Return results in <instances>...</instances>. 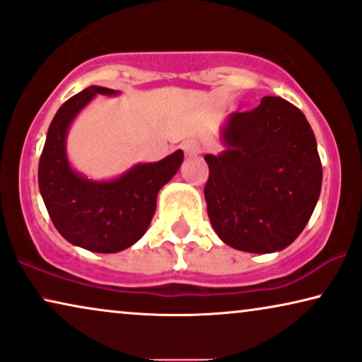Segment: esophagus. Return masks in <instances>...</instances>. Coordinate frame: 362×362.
<instances>
[{"label": "esophagus", "mask_w": 362, "mask_h": 362, "mask_svg": "<svg viewBox=\"0 0 362 362\" xmlns=\"http://www.w3.org/2000/svg\"><path fill=\"white\" fill-rule=\"evenodd\" d=\"M182 148H184L187 157H194L199 156V153L204 151V146H202V142L197 141V139H189V141L182 144Z\"/></svg>", "instance_id": "obj_1"}]
</instances>
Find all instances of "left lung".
<instances>
[{"mask_svg":"<svg viewBox=\"0 0 362 362\" xmlns=\"http://www.w3.org/2000/svg\"><path fill=\"white\" fill-rule=\"evenodd\" d=\"M225 151L206 153V211L215 233L240 252H281L305 230L321 194L322 167L305 114L267 95L220 129Z\"/></svg>","mask_w":362,"mask_h":362,"instance_id":"left-lung-1","label":"left lung"}]
</instances>
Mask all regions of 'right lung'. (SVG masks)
Wrapping results in <instances>:
<instances>
[{"mask_svg": "<svg viewBox=\"0 0 362 362\" xmlns=\"http://www.w3.org/2000/svg\"><path fill=\"white\" fill-rule=\"evenodd\" d=\"M98 94L120 93L90 86L57 110L47 129L37 184L52 223L67 242L89 252L117 253L144 237L156 214L158 190L180 168L184 152L175 151L158 162L136 163L109 180H93L77 172L67 157V132Z\"/></svg>", "mask_w": 362, "mask_h": 362, "instance_id": "right-lung-1", "label": "right lung"}]
</instances>
